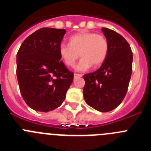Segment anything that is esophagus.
<instances>
[{"label":"esophagus","instance_id":"1","mask_svg":"<svg viewBox=\"0 0 151 151\" xmlns=\"http://www.w3.org/2000/svg\"><path fill=\"white\" fill-rule=\"evenodd\" d=\"M82 75L81 74H77V73H75L74 74V79H76V78H80V77H82Z\"/></svg>","mask_w":151,"mask_h":151}]
</instances>
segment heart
<instances>
[{
    "instance_id": "b5f03b06",
    "label": "heart",
    "mask_w": 151,
    "mask_h": 151,
    "mask_svg": "<svg viewBox=\"0 0 151 151\" xmlns=\"http://www.w3.org/2000/svg\"><path fill=\"white\" fill-rule=\"evenodd\" d=\"M109 44L104 35L93 32H79L70 36L69 45H60L58 52L61 60L67 66H73L78 57H82L76 70L83 72L93 65L101 66L106 60Z\"/></svg>"
}]
</instances>
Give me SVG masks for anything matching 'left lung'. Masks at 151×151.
<instances>
[{
	"mask_svg": "<svg viewBox=\"0 0 151 151\" xmlns=\"http://www.w3.org/2000/svg\"><path fill=\"white\" fill-rule=\"evenodd\" d=\"M109 51L101 67L84 76L85 102L100 112L114 110L123 101L132 71L133 54L127 41L115 31L102 28Z\"/></svg>",
	"mask_w": 151,
	"mask_h": 151,
	"instance_id": "8db88e82",
	"label": "left lung"
}]
</instances>
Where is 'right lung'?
<instances>
[{"instance_id": "obj_1", "label": "right lung", "mask_w": 151, "mask_h": 151, "mask_svg": "<svg viewBox=\"0 0 151 151\" xmlns=\"http://www.w3.org/2000/svg\"><path fill=\"white\" fill-rule=\"evenodd\" d=\"M65 29L42 28L27 37L17 55V76L22 98L36 111L59 107L74 75L58 52Z\"/></svg>"}]
</instances>
